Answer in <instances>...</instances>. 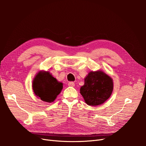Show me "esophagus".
Returning a JSON list of instances; mask_svg holds the SVG:
<instances>
[{"label":"esophagus","mask_w":146,"mask_h":146,"mask_svg":"<svg viewBox=\"0 0 146 146\" xmlns=\"http://www.w3.org/2000/svg\"><path fill=\"white\" fill-rule=\"evenodd\" d=\"M68 86H71V87H74L75 86V83L73 82H70L68 83Z\"/></svg>","instance_id":"obj_1"}]
</instances>
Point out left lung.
<instances>
[{
    "label": "left lung",
    "instance_id": "1",
    "mask_svg": "<svg viewBox=\"0 0 146 146\" xmlns=\"http://www.w3.org/2000/svg\"><path fill=\"white\" fill-rule=\"evenodd\" d=\"M113 90L112 78L102 70H98L88 74L80 92L88 105L97 106L108 100Z\"/></svg>",
    "mask_w": 146,
    "mask_h": 146
}]
</instances>
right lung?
Listing matches in <instances>:
<instances>
[{
  "label": "right lung",
  "instance_id": "1",
  "mask_svg": "<svg viewBox=\"0 0 146 146\" xmlns=\"http://www.w3.org/2000/svg\"><path fill=\"white\" fill-rule=\"evenodd\" d=\"M32 88L38 98L46 102H54L63 89V83L58 82L48 71H39L35 77Z\"/></svg>",
  "mask_w": 146,
  "mask_h": 146
}]
</instances>
